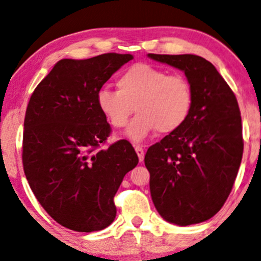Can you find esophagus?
Masks as SVG:
<instances>
[{"mask_svg": "<svg viewBox=\"0 0 261 261\" xmlns=\"http://www.w3.org/2000/svg\"><path fill=\"white\" fill-rule=\"evenodd\" d=\"M135 150H136V153H137V155H138V160L141 161H143V159H144V150H143V148H142L141 146H136L135 147Z\"/></svg>", "mask_w": 261, "mask_h": 261, "instance_id": "34e87169", "label": "esophagus"}]
</instances>
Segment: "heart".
<instances>
[{
	"mask_svg": "<svg viewBox=\"0 0 261 261\" xmlns=\"http://www.w3.org/2000/svg\"><path fill=\"white\" fill-rule=\"evenodd\" d=\"M118 91L101 89L96 95L98 110L113 127H124L134 111L137 115L125 135L142 142L158 130L171 134L189 119L194 105L189 81L180 74H169L149 64H135L117 79Z\"/></svg>",
	"mask_w": 261,
	"mask_h": 261,
	"instance_id": "1",
	"label": "heart"
}]
</instances>
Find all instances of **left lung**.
<instances>
[{"label": "left lung", "instance_id": "obj_1", "mask_svg": "<svg viewBox=\"0 0 261 261\" xmlns=\"http://www.w3.org/2000/svg\"><path fill=\"white\" fill-rule=\"evenodd\" d=\"M183 71L194 105L182 127L149 147L153 203L166 222L179 226L212 218L229 196L243 154L242 124L236 96L217 68L193 54H148Z\"/></svg>", "mask_w": 261, "mask_h": 261}]
</instances>
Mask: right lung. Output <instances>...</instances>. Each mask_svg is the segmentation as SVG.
<instances>
[{
	"mask_svg": "<svg viewBox=\"0 0 261 261\" xmlns=\"http://www.w3.org/2000/svg\"><path fill=\"white\" fill-rule=\"evenodd\" d=\"M130 54L62 59L37 85L26 108L22 165L36 199L55 222L98 231L117 214L114 195L138 156L126 140L100 149L111 134L96 95Z\"/></svg>",
	"mask_w": 261,
	"mask_h": 261,
	"instance_id": "add662e5",
	"label": "right lung"
}]
</instances>
